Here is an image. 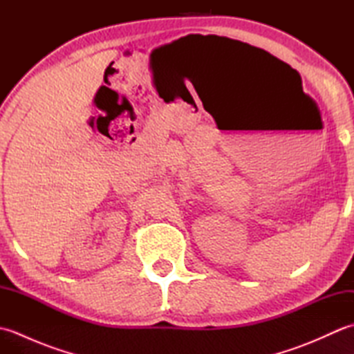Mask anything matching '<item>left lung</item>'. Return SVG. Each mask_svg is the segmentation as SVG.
I'll use <instances>...</instances> for the list:
<instances>
[{"label":"left lung","instance_id":"8db88e82","mask_svg":"<svg viewBox=\"0 0 354 354\" xmlns=\"http://www.w3.org/2000/svg\"><path fill=\"white\" fill-rule=\"evenodd\" d=\"M240 45H242V47H245V48H248V50H252V51H260L261 55H269V53H266V51H263V50H260V48H255V47H251V45H248V44H243V42H240Z\"/></svg>","mask_w":354,"mask_h":354}]
</instances>
